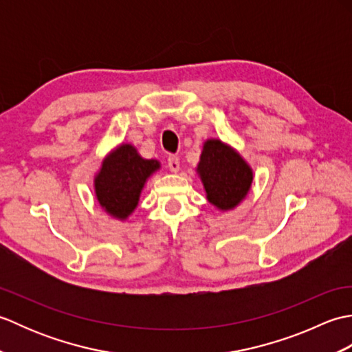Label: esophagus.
I'll return each mask as SVG.
<instances>
[{
    "instance_id": "esophagus-1",
    "label": "esophagus",
    "mask_w": 352,
    "mask_h": 352,
    "mask_svg": "<svg viewBox=\"0 0 352 352\" xmlns=\"http://www.w3.org/2000/svg\"><path fill=\"white\" fill-rule=\"evenodd\" d=\"M168 168L172 172H178L180 170V159L177 155H169L168 157Z\"/></svg>"
}]
</instances>
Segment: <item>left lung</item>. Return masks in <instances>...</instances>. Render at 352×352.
<instances>
[{"instance_id":"8db88e82","label":"left lung","mask_w":352,"mask_h":352,"mask_svg":"<svg viewBox=\"0 0 352 352\" xmlns=\"http://www.w3.org/2000/svg\"><path fill=\"white\" fill-rule=\"evenodd\" d=\"M207 199L221 210L234 208L248 193L252 170L233 148L218 139L207 140L198 164Z\"/></svg>"}]
</instances>
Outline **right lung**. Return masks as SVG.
Wrapping results in <instances>:
<instances>
[{
	"label": "right lung",
	"instance_id": "add662e5",
	"mask_svg": "<svg viewBox=\"0 0 352 352\" xmlns=\"http://www.w3.org/2000/svg\"><path fill=\"white\" fill-rule=\"evenodd\" d=\"M159 168V162L142 159L134 146H118L102 162L101 170L95 177L98 203L109 214L126 219L138 206L146 178Z\"/></svg>",
	"mask_w": 352,
	"mask_h": 352
}]
</instances>
